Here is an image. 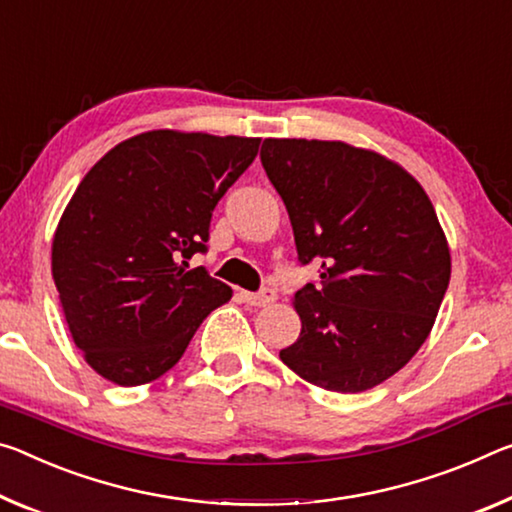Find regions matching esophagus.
<instances>
[{
	"mask_svg": "<svg viewBox=\"0 0 512 512\" xmlns=\"http://www.w3.org/2000/svg\"><path fill=\"white\" fill-rule=\"evenodd\" d=\"M241 298H243V303H248L253 307H266V305L275 303L278 294H275L273 289H264V291H259V294H248V291H243Z\"/></svg>",
	"mask_w": 512,
	"mask_h": 512,
	"instance_id": "obj_1",
	"label": "esophagus"
}]
</instances>
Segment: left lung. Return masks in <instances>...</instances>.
<instances>
[{
    "label": "left lung",
    "instance_id": "left-lung-1",
    "mask_svg": "<svg viewBox=\"0 0 512 512\" xmlns=\"http://www.w3.org/2000/svg\"><path fill=\"white\" fill-rule=\"evenodd\" d=\"M259 157L300 264H321V285L296 291L303 328L280 360L330 392L380 385L426 342L449 287L433 202L392 159L342 141L266 139Z\"/></svg>",
    "mask_w": 512,
    "mask_h": 512
}]
</instances>
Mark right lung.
I'll return each mask as SVG.
<instances>
[{
    "mask_svg": "<svg viewBox=\"0 0 512 512\" xmlns=\"http://www.w3.org/2000/svg\"><path fill=\"white\" fill-rule=\"evenodd\" d=\"M259 139L154 129L88 170L52 241L70 335L102 378L145 385L175 367L200 323L232 298L202 266L218 200Z\"/></svg>",
    "mask_w": 512,
    "mask_h": 512,
    "instance_id": "right-lung-1",
    "label": "right lung"
}]
</instances>
